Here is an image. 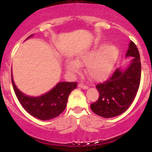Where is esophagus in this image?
I'll return each mask as SVG.
<instances>
[{"mask_svg":"<svg viewBox=\"0 0 152 152\" xmlns=\"http://www.w3.org/2000/svg\"><path fill=\"white\" fill-rule=\"evenodd\" d=\"M79 87V88H83V89H88V87L87 85H85V84H82V83H79L78 85H77Z\"/></svg>","mask_w":152,"mask_h":152,"instance_id":"1","label":"esophagus"}]
</instances>
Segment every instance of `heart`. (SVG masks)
<instances>
[{
	"label": "heart",
	"mask_w": 152,
	"mask_h": 152,
	"mask_svg": "<svg viewBox=\"0 0 152 152\" xmlns=\"http://www.w3.org/2000/svg\"><path fill=\"white\" fill-rule=\"evenodd\" d=\"M119 50L113 45H98L91 50L80 53L77 61H67L70 72L77 73L80 69L79 63L86 64V73L93 80H102L110 75L114 63L117 59Z\"/></svg>",
	"instance_id": "obj_1"
}]
</instances>
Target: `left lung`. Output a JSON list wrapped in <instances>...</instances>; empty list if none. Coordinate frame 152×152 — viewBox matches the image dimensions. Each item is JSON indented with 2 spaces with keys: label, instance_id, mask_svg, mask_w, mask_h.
Listing matches in <instances>:
<instances>
[{
  "label": "left lung",
  "instance_id": "1",
  "mask_svg": "<svg viewBox=\"0 0 152 152\" xmlns=\"http://www.w3.org/2000/svg\"><path fill=\"white\" fill-rule=\"evenodd\" d=\"M126 57L132 56L131 64L125 71L117 68L110 78L96 84L99 98L91 103L94 113L104 118H112L124 113L133 102L141 80V60L139 49L131 41Z\"/></svg>",
  "mask_w": 152,
  "mask_h": 152
}]
</instances>
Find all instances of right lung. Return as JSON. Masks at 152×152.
Instances as JSON below:
<instances>
[{"label":"right lung","instance_id":"right-lung-1","mask_svg":"<svg viewBox=\"0 0 152 152\" xmlns=\"http://www.w3.org/2000/svg\"><path fill=\"white\" fill-rule=\"evenodd\" d=\"M11 79L13 90L21 106L30 115L41 120H49L59 116L66 107L69 94L77 88V82H60L45 94L33 97L19 91L12 76Z\"/></svg>","mask_w":152,"mask_h":152}]
</instances>
